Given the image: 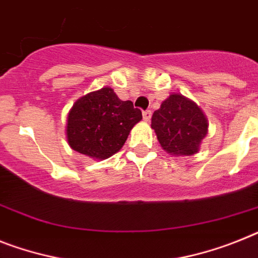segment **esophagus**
I'll return each instance as SVG.
<instances>
[{
	"mask_svg": "<svg viewBox=\"0 0 258 258\" xmlns=\"http://www.w3.org/2000/svg\"><path fill=\"white\" fill-rule=\"evenodd\" d=\"M151 116H152V112H151V110H146V111H143V119H144L146 122H149V120H151Z\"/></svg>",
	"mask_w": 258,
	"mask_h": 258,
	"instance_id": "obj_1",
	"label": "esophagus"
}]
</instances>
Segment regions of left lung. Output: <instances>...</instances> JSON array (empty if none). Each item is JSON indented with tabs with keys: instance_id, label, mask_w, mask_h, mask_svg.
<instances>
[{
	"instance_id": "1",
	"label": "left lung",
	"mask_w": 258,
	"mask_h": 258,
	"mask_svg": "<svg viewBox=\"0 0 258 258\" xmlns=\"http://www.w3.org/2000/svg\"><path fill=\"white\" fill-rule=\"evenodd\" d=\"M162 149L174 156H191L207 135L209 123L197 103L181 94H170L152 115Z\"/></svg>"
}]
</instances>
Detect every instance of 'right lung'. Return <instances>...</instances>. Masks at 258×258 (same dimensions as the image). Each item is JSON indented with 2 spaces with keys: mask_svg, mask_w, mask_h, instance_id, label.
<instances>
[{
  "mask_svg": "<svg viewBox=\"0 0 258 258\" xmlns=\"http://www.w3.org/2000/svg\"><path fill=\"white\" fill-rule=\"evenodd\" d=\"M142 111L120 101L109 86L81 97L68 114L67 139L71 148L92 159L105 160L122 148Z\"/></svg>",
  "mask_w": 258,
  "mask_h": 258,
  "instance_id": "right-lung-1",
  "label": "right lung"
}]
</instances>
